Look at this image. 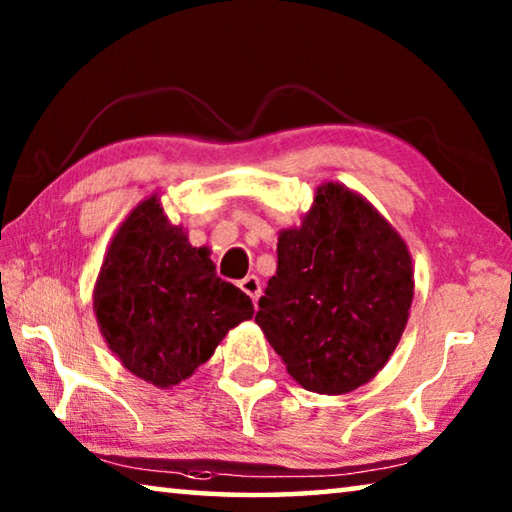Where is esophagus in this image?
<instances>
[{
    "mask_svg": "<svg viewBox=\"0 0 512 512\" xmlns=\"http://www.w3.org/2000/svg\"><path fill=\"white\" fill-rule=\"evenodd\" d=\"M239 287L246 293V296H250L253 300H257L259 293H262V282H259L257 275H246L244 280L239 282Z\"/></svg>",
    "mask_w": 512,
    "mask_h": 512,
    "instance_id": "1",
    "label": "esophagus"
}]
</instances>
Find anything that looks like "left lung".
<instances>
[{"label": "left lung", "mask_w": 512, "mask_h": 512, "mask_svg": "<svg viewBox=\"0 0 512 512\" xmlns=\"http://www.w3.org/2000/svg\"><path fill=\"white\" fill-rule=\"evenodd\" d=\"M411 300L404 239L366 198L325 183L300 228L280 232L255 323L302 388L343 395L386 366Z\"/></svg>", "instance_id": "left-lung-1"}]
</instances>
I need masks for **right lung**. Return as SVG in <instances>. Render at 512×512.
<instances>
[{
    "label": "right lung",
    "instance_id": "add662e5",
    "mask_svg": "<svg viewBox=\"0 0 512 512\" xmlns=\"http://www.w3.org/2000/svg\"><path fill=\"white\" fill-rule=\"evenodd\" d=\"M92 300L108 348L158 388L192 377L255 314L246 293L216 275L210 253L169 223L155 194L119 225Z\"/></svg>",
    "mask_w": 512,
    "mask_h": 512
}]
</instances>
